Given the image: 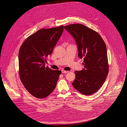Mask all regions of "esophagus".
Listing matches in <instances>:
<instances>
[{"mask_svg": "<svg viewBox=\"0 0 127 127\" xmlns=\"http://www.w3.org/2000/svg\"><path fill=\"white\" fill-rule=\"evenodd\" d=\"M62 72L63 73V74H66V73L68 72V71H66L64 70H62Z\"/></svg>", "mask_w": 127, "mask_h": 127, "instance_id": "obj_1", "label": "esophagus"}]
</instances>
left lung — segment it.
<instances>
[{
	"label": "left lung",
	"instance_id": "8db88e82",
	"mask_svg": "<svg viewBox=\"0 0 127 127\" xmlns=\"http://www.w3.org/2000/svg\"><path fill=\"white\" fill-rule=\"evenodd\" d=\"M76 42L78 57L84 58V68L75 71L74 88L82 94L90 95L101 87L109 72L106 47L101 36L82 24L64 26Z\"/></svg>",
	"mask_w": 127,
	"mask_h": 127
}]
</instances>
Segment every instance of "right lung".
Wrapping results in <instances>:
<instances>
[{"label":"right lung","mask_w":127,"mask_h":127,"mask_svg":"<svg viewBox=\"0 0 127 127\" xmlns=\"http://www.w3.org/2000/svg\"><path fill=\"white\" fill-rule=\"evenodd\" d=\"M63 27L40 29L27 38L20 48L19 77L25 89L36 98L49 95L61 74V70L45 67V63L61 37Z\"/></svg>","instance_id":"right-lung-1"}]
</instances>
